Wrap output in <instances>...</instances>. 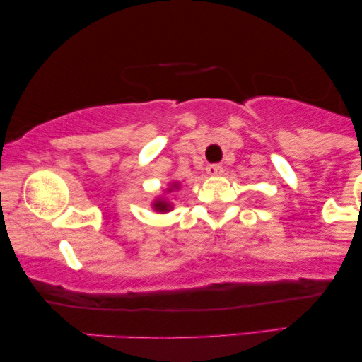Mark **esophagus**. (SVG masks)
I'll return each instance as SVG.
<instances>
[{
  "instance_id": "obj_1",
  "label": "esophagus",
  "mask_w": 362,
  "mask_h": 362,
  "mask_svg": "<svg viewBox=\"0 0 362 362\" xmlns=\"http://www.w3.org/2000/svg\"><path fill=\"white\" fill-rule=\"evenodd\" d=\"M206 170H207V173H209V175L218 177V175H221V173H223V165L211 163V165H207Z\"/></svg>"
}]
</instances>
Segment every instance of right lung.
I'll return each instance as SVG.
<instances>
[{
    "label": "right lung",
    "instance_id": "obj_1",
    "mask_svg": "<svg viewBox=\"0 0 362 362\" xmlns=\"http://www.w3.org/2000/svg\"><path fill=\"white\" fill-rule=\"evenodd\" d=\"M173 189H178V184H177V182H173V184L170 185L168 192H172ZM153 209L158 211V213H168V211L172 209V204H170V202L167 201V199L160 197V199H156L155 202H153Z\"/></svg>",
    "mask_w": 362,
    "mask_h": 362
}]
</instances>
